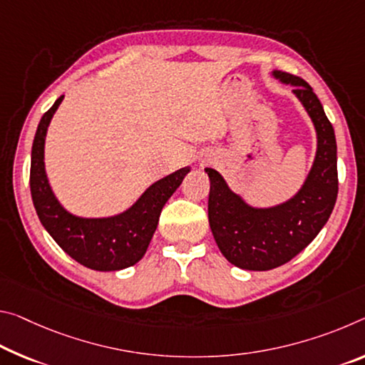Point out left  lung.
I'll use <instances>...</instances> for the list:
<instances>
[{"mask_svg":"<svg viewBox=\"0 0 365 365\" xmlns=\"http://www.w3.org/2000/svg\"><path fill=\"white\" fill-rule=\"evenodd\" d=\"M273 76L292 86L317 133L314 164L299 192L284 203L255 207L232 192L217 170L205 169L214 240L227 262L250 271L277 268L302 252L327 224L338 196L336 138L322 102L302 78L282 71Z\"/></svg>","mask_w":365,"mask_h":365,"instance_id":"left-lung-1","label":"left lung"}]
</instances>
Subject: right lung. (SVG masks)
<instances>
[{
    "label": "right lung",
    "instance_id": "add662e5",
    "mask_svg": "<svg viewBox=\"0 0 365 365\" xmlns=\"http://www.w3.org/2000/svg\"><path fill=\"white\" fill-rule=\"evenodd\" d=\"M63 96L43 113L37 126L31 158V193L45 230L69 257L96 271H118L140 262L158 227L167 200L180 187L190 167L153 183L128 210L110 217H79L65 207L51 190L45 172V136Z\"/></svg>",
    "mask_w": 365,
    "mask_h": 365
}]
</instances>
